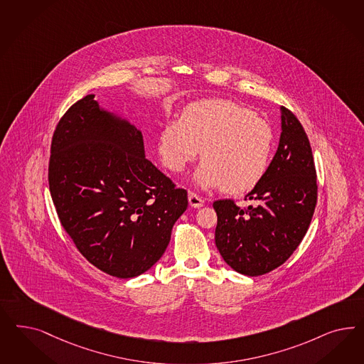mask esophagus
<instances>
[{"mask_svg":"<svg viewBox=\"0 0 364 364\" xmlns=\"http://www.w3.org/2000/svg\"><path fill=\"white\" fill-rule=\"evenodd\" d=\"M188 203H190V206H191V208L198 209V208H202V206H203V200L200 198L196 193L188 191Z\"/></svg>","mask_w":364,"mask_h":364,"instance_id":"34e87169","label":"esophagus"}]
</instances>
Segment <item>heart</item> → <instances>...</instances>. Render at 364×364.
Listing matches in <instances>:
<instances>
[{
	"label": "heart",
	"mask_w": 364,
	"mask_h": 364,
	"mask_svg": "<svg viewBox=\"0 0 364 364\" xmlns=\"http://www.w3.org/2000/svg\"><path fill=\"white\" fill-rule=\"evenodd\" d=\"M200 148L203 162L194 182L202 188L223 186L226 193L242 194L256 188L269 167L273 131L247 107L230 100H200L164 127L158 149L164 166L181 173Z\"/></svg>",
	"instance_id": "obj_1"
}]
</instances>
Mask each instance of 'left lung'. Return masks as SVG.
Returning <instances> with one entry per match:
<instances>
[{
	"mask_svg": "<svg viewBox=\"0 0 364 364\" xmlns=\"http://www.w3.org/2000/svg\"><path fill=\"white\" fill-rule=\"evenodd\" d=\"M280 109L277 151L264 178L247 193L256 205L241 209L232 200L213 203L217 249L230 268L252 277L279 268L292 256L316 208V170L309 139L294 112Z\"/></svg>",
	"mask_w": 364,
	"mask_h": 364,
	"instance_id": "8db88e82",
	"label": "left lung"
}]
</instances>
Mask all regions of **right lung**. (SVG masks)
<instances>
[{
	"label": "right lung",
	"instance_id": "obj_1",
	"mask_svg": "<svg viewBox=\"0 0 364 364\" xmlns=\"http://www.w3.org/2000/svg\"><path fill=\"white\" fill-rule=\"evenodd\" d=\"M48 182L73 244L97 269L117 279L150 269L188 209V191L146 158L141 129L100 108L95 95L60 119Z\"/></svg>",
	"mask_w": 364,
	"mask_h": 364
}]
</instances>
